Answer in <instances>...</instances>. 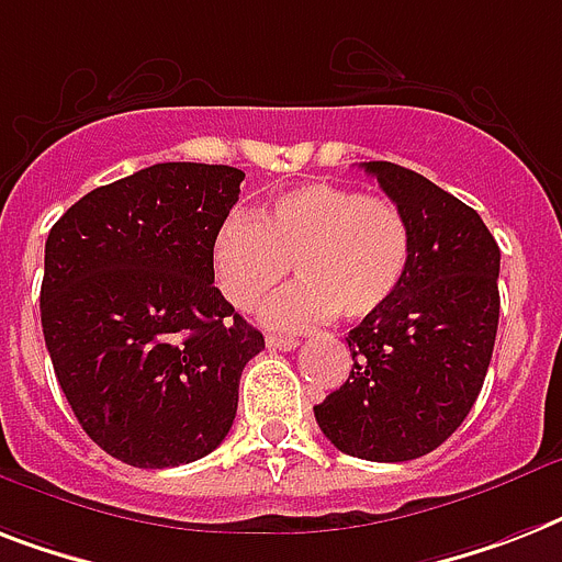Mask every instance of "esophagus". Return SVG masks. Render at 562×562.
<instances>
[{"mask_svg":"<svg viewBox=\"0 0 562 562\" xmlns=\"http://www.w3.org/2000/svg\"><path fill=\"white\" fill-rule=\"evenodd\" d=\"M266 344H268V349H280V352H291V349H296V346H300V340H294V337L268 335Z\"/></svg>","mask_w":562,"mask_h":562,"instance_id":"1","label":"esophagus"}]
</instances>
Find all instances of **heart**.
Segmentation results:
<instances>
[{
    "label": "heart",
    "instance_id": "heart-1",
    "mask_svg": "<svg viewBox=\"0 0 562 562\" xmlns=\"http://www.w3.org/2000/svg\"><path fill=\"white\" fill-rule=\"evenodd\" d=\"M413 234L386 195L331 181L273 195L257 216L227 213L210 239L218 294L250 312L280 289L294 266L300 285L266 308L273 328H308L340 314L363 321L381 312L407 280Z\"/></svg>",
    "mask_w": 562,
    "mask_h": 562
}]
</instances>
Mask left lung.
Segmentation results:
<instances>
[{"instance_id":"8db88e82","label":"left lung","mask_w":562,"mask_h":562,"mask_svg":"<svg viewBox=\"0 0 562 562\" xmlns=\"http://www.w3.org/2000/svg\"><path fill=\"white\" fill-rule=\"evenodd\" d=\"M363 170L404 210L413 234L407 280L346 344L355 367L314 407L340 453L409 462L447 441L485 384L499 326V245L473 207L390 161Z\"/></svg>"}]
</instances>
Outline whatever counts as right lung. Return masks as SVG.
Returning <instances> with one entry per match:
<instances>
[{
    "mask_svg": "<svg viewBox=\"0 0 562 562\" xmlns=\"http://www.w3.org/2000/svg\"><path fill=\"white\" fill-rule=\"evenodd\" d=\"M245 172L155 164L98 187L45 241L43 335L91 441L132 468L213 453L266 337L218 294L210 239Z\"/></svg>",
    "mask_w": 562,
    "mask_h": 562,
    "instance_id": "right-lung-1",
    "label": "right lung"
}]
</instances>
